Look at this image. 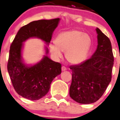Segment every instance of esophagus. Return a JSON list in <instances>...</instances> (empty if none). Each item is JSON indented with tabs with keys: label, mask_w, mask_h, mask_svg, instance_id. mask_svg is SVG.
Returning <instances> with one entry per match:
<instances>
[{
	"label": "esophagus",
	"mask_w": 120,
	"mask_h": 120,
	"mask_svg": "<svg viewBox=\"0 0 120 120\" xmlns=\"http://www.w3.org/2000/svg\"><path fill=\"white\" fill-rule=\"evenodd\" d=\"M67 70V68H66L65 66H62L61 67V70H62V71H66V70Z\"/></svg>",
	"instance_id": "obj_1"
}]
</instances>
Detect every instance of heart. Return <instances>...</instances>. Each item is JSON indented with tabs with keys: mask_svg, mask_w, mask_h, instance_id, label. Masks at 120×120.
Instances as JSON below:
<instances>
[{
	"mask_svg": "<svg viewBox=\"0 0 120 120\" xmlns=\"http://www.w3.org/2000/svg\"><path fill=\"white\" fill-rule=\"evenodd\" d=\"M90 44L91 39L88 34L78 30H71L59 34L54 43L49 44V49L57 59L62 57L61 51H66L67 60L71 63L78 64L85 59Z\"/></svg>",
	"mask_w": 120,
	"mask_h": 120,
	"instance_id": "obj_1",
	"label": "heart"
}]
</instances>
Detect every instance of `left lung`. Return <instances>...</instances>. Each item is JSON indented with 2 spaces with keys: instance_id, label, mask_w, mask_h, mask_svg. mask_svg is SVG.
<instances>
[{
  "instance_id": "8db88e82",
  "label": "left lung",
  "mask_w": 120,
  "mask_h": 120,
  "mask_svg": "<svg viewBox=\"0 0 120 120\" xmlns=\"http://www.w3.org/2000/svg\"><path fill=\"white\" fill-rule=\"evenodd\" d=\"M98 47L92 57L78 65L71 66L72 79L70 97L80 104H91L102 96L112 78L114 56L111 43L99 29Z\"/></svg>"
}]
</instances>
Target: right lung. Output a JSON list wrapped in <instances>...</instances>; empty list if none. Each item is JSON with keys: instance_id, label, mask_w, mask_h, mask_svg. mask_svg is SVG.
I'll return each instance as SVG.
<instances>
[{"instance_id": "add662e5", "label": "right lung", "mask_w": 120, "mask_h": 120, "mask_svg": "<svg viewBox=\"0 0 120 120\" xmlns=\"http://www.w3.org/2000/svg\"><path fill=\"white\" fill-rule=\"evenodd\" d=\"M59 20L56 18L32 21L19 29L11 44L8 71L15 90L23 98L38 100L44 97L49 91L52 80L61 73V64L45 56L38 63L25 66L21 59L22 42L30 38L38 37L49 44Z\"/></svg>"}]
</instances>
